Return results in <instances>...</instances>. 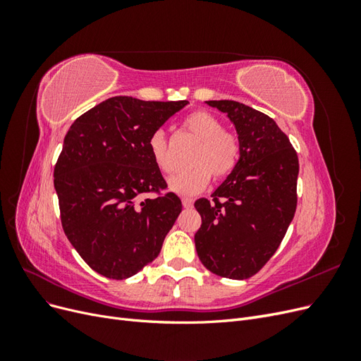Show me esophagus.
<instances>
[{
  "mask_svg": "<svg viewBox=\"0 0 361 361\" xmlns=\"http://www.w3.org/2000/svg\"><path fill=\"white\" fill-rule=\"evenodd\" d=\"M182 204H183V207H187V209H190V207H192V204H194V200L190 199V197H183L182 199Z\"/></svg>",
  "mask_w": 361,
  "mask_h": 361,
  "instance_id": "esophagus-1",
  "label": "esophagus"
}]
</instances>
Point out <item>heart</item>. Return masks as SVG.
Segmentation results:
<instances>
[{
    "label": "heart",
    "instance_id": "obj_1",
    "mask_svg": "<svg viewBox=\"0 0 361 361\" xmlns=\"http://www.w3.org/2000/svg\"><path fill=\"white\" fill-rule=\"evenodd\" d=\"M183 128L199 140L194 149L190 164L191 169L176 174L169 180L171 191L183 195H191L203 191L211 176L215 180H223L231 176L241 158V140L231 130L223 129L221 120L214 114L199 110L185 117ZM149 150L155 166L164 173H173V162L166 134L155 130L149 138Z\"/></svg>",
    "mask_w": 361,
    "mask_h": 361
}]
</instances>
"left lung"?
<instances>
[{"label": "left lung", "instance_id": "1", "mask_svg": "<svg viewBox=\"0 0 361 361\" xmlns=\"http://www.w3.org/2000/svg\"><path fill=\"white\" fill-rule=\"evenodd\" d=\"M232 120L241 158L212 200L194 203L202 226L194 236L202 264L214 274L245 280L276 253L297 209V152L277 123L236 101H207Z\"/></svg>", "mask_w": 361, "mask_h": 361}]
</instances>
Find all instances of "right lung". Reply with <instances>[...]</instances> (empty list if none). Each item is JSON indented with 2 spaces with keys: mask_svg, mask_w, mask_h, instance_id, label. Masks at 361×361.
<instances>
[{
  "mask_svg": "<svg viewBox=\"0 0 361 361\" xmlns=\"http://www.w3.org/2000/svg\"><path fill=\"white\" fill-rule=\"evenodd\" d=\"M187 104L114 96L76 118L64 137L54 169L61 226L97 274L123 280L159 255L182 202L162 194L167 183L149 138Z\"/></svg>",
  "mask_w": 361,
  "mask_h": 361,
  "instance_id": "right-lung-1",
  "label": "right lung"
}]
</instances>
